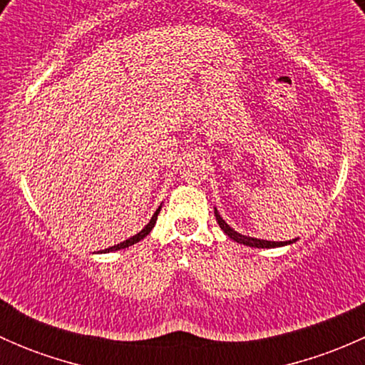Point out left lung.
Instances as JSON below:
<instances>
[{
    "mask_svg": "<svg viewBox=\"0 0 365 365\" xmlns=\"http://www.w3.org/2000/svg\"><path fill=\"white\" fill-rule=\"evenodd\" d=\"M215 219L217 222H219L220 230L224 231V233L227 235V237L231 238V240L238 242V244H244V245H249V247H257V249H272V247H282V245H289L293 244L295 240H288V242H270V240H259V238H252V237H245V235L238 233V231H235L233 227L230 226V224L226 222V220L222 219V217L219 215V212L215 210Z\"/></svg>",
    "mask_w": 365,
    "mask_h": 365,
    "instance_id": "obj_1",
    "label": "left lung"
}]
</instances>
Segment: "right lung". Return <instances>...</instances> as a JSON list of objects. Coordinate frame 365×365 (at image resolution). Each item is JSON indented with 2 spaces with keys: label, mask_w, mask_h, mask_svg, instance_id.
I'll return each mask as SVG.
<instances>
[{
  "label": "right lung",
  "mask_w": 365,
  "mask_h": 365,
  "mask_svg": "<svg viewBox=\"0 0 365 365\" xmlns=\"http://www.w3.org/2000/svg\"><path fill=\"white\" fill-rule=\"evenodd\" d=\"M159 212H160V206H159V208H157V212L153 213V217H152V219H150V222L146 224V226L143 227V230L139 231L138 235H134V237H130V238H128V240H123V242H120V244H118V245H113V247H109V249H104V251H102V252H113V251H120V249H127V247H130V245H134V244H138V242H141L143 238H145L146 235H148L150 231L153 230V226H155V222H157V215H159Z\"/></svg>",
  "instance_id": "right-lung-1"
}]
</instances>
